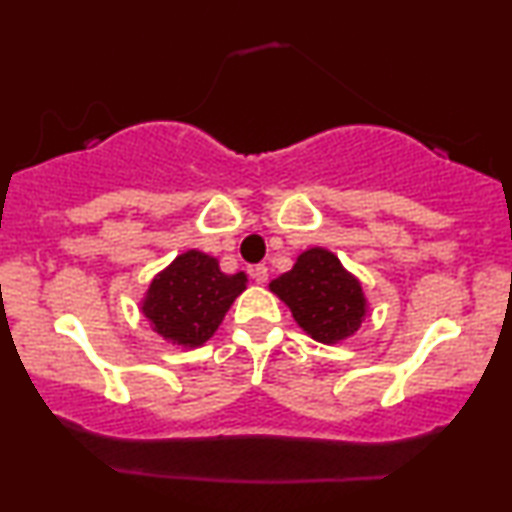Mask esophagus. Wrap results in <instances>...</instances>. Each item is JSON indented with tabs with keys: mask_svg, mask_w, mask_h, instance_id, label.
I'll use <instances>...</instances> for the list:
<instances>
[{
	"mask_svg": "<svg viewBox=\"0 0 512 512\" xmlns=\"http://www.w3.org/2000/svg\"><path fill=\"white\" fill-rule=\"evenodd\" d=\"M249 275H251V279H254L256 284L268 282V268H265V265H254V268L249 270Z\"/></svg>",
	"mask_w": 512,
	"mask_h": 512,
	"instance_id": "1",
	"label": "esophagus"
}]
</instances>
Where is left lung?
<instances>
[{"label":"left lung","instance_id":"8db88e82","mask_svg":"<svg viewBox=\"0 0 512 512\" xmlns=\"http://www.w3.org/2000/svg\"><path fill=\"white\" fill-rule=\"evenodd\" d=\"M296 324L321 345H340L368 319L370 305L359 277L324 247L298 254L289 272L270 282Z\"/></svg>","mask_w":512,"mask_h":512}]
</instances>
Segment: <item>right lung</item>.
<instances>
[{
  "instance_id": "add662e5",
  "label": "right lung",
  "mask_w": 512,
  "mask_h": 512,
  "mask_svg": "<svg viewBox=\"0 0 512 512\" xmlns=\"http://www.w3.org/2000/svg\"><path fill=\"white\" fill-rule=\"evenodd\" d=\"M247 282L244 272H221L219 258L188 249L151 279L139 310L165 342L195 349L216 333Z\"/></svg>"
}]
</instances>
